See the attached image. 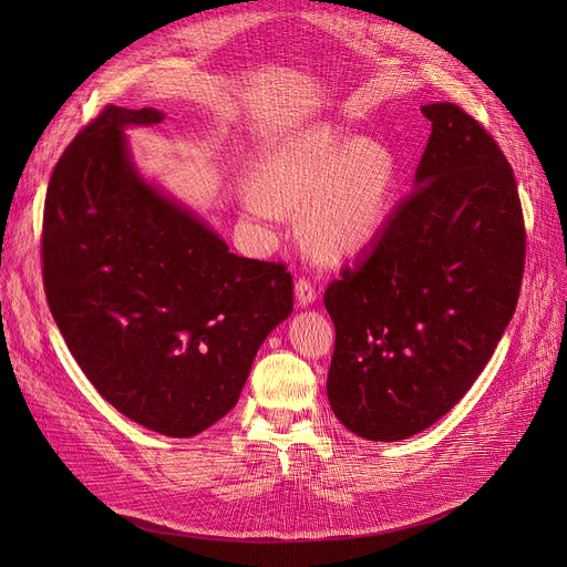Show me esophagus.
<instances>
[{
  "label": "esophagus",
  "instance_id": "34e87169",
  "mask_svg": "<svg viewBox=\"0 0 567 567\" xmlns=\"http://www.w3.org/2000/svg\"><path fill=\"white\" fill-rule=\"evenodd\" d=\"M293 293H296V303H299L301 308H306V306H312V303L317 301V296H319L317 287H315L310 280H306V278H301L299 282H296V289H293Z\"/></svg>",
  "mask_w": 567,
  "mask_h": 567
}]
</instances>
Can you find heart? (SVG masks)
Here are the masks:
<instances>
[{
  "mask_svg": "<svg viewBox=\"0 0 567 567\" xmlns=\"http://www.w3.org/2000/svg\"><path fill=\"white\" fill-rule=\"evenodd\" d=\"M395 161L365 137L315 126L287 137L257 172L246 212L276 223L280 212H303L308 250L340 261L368 248L391 212Z\"/></svg>",
  "mask_w": 567,
  "mask_h": 567,
  "instance_id": "heart-1",
  "label": "heart"
}]
</instances>
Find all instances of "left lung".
Wrapping results in <instances>:
<instances>
[{
  "instance_id": "obj_1",
  "label": "left lung",
  "mask_w": 567,
  "mask_h": 567,
  "mask_svg": "<svg viewBox=\"0 0 567 567\" xmlns=\"http://www.w3.org/2000/svg\"><path fill=\"white\" fill-rule=\"evenodd\" d=\"M432 122L413 190L323 293L336 323L329 402L368 441L434 425L485 370L511 323L526 231L515 174L455 103Z\"/></svg>"
}]
</instances>
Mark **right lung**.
Returning a JSON list of instances; mask_svg holds the SVG:
<instances>
[{
  "mask_svg": "<svg viewBox=\"0 0 567 567\" xmlns=\"http://www.w3.org/2000/svg\"><path fill=\"white\" fill-rule=\"evenodd\" d=\"M165 118L107 105L54 165L43 285L73 359L118 413L188 439L234 409L257 349L293 308L285 264L236 257L144 182L124 128Z\"/></svg>",
  "mask_w": 567,
  "mask_h": 567,
  "instance_id": "right-lung-1",
  "label": "right lung"
}]
</instances>
